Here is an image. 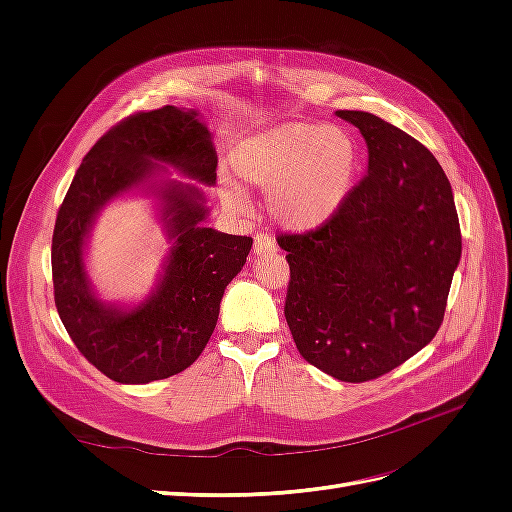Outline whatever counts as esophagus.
Returning a JSON list of instances; mask_svg holds the SVG:
<instances>
[{"label":"esophagus","mask_w":512,"mask_h":512,"mask_svg":"<svg viewBox=\"0 0 512 512\" xmlns=\"http://www.w3.org/2000/svg\"><path fill=\"white\" fill-rule=\"evenodd\" d=\"M273 252H277L275 241H273L269 235H265V232H260V235H256L254 254H256V256H262V254H273Z\"/></svg>","instance_id":"esophagus-1"}]
</instances>
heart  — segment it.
<instances>
[{
	"instance_id": "heart-1",
	"label": "heart",
	"mask_w": 512,
	"mask_h": 512,
	"mask_svg": "<svg viewBox=\"0 0 512 512\" xmlns=\"http://www.w3.org/2000/svg\"><path fill=\"white\" fill-rule=\"evenodd\" d=\"M356 160L344 130L303 121L245 138L232 151L237 177L267 194L269 215L288 230H312L333 218L352 188ZM220 196L232 209L245 207L235 181L224 179Z\"/></svg>"
}]
</instances>
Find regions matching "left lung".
I'll return each mask as SVG.
<instances>
[{
  "label": "left lung",
  "mask_w": 512,
  "mask_h": 512,
  "mask_svg": "<svg viewBox=\"0 0 512 512\" xmlns=\"http://www.w3.org/2000/svg\"><path fill=\"white\" fill-rule=\"evenodd\" d=\"M335 115L363 134L367 175L322 226L277 237L290 265L284 314L307 363L367 382L436 337L461 230L451 183L427 147L371 113Z\"/></svg>",
  "instance_id": "8db88e82"
}]
</instances>
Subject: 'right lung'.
I'll list each match as a JSON object with an SVG mask.
<instances>
[{
	"mask_svg": "<svg viewBox=\"0 0 512 512\" xmlns=\"http://www.w3.org/2000/svg\"><path fill=\"white\" fill-rule=\"evenodd\" d=\"M196 184L169 177L167 168ZM218 153L196 108L164 106L136 113L89 149L59 207L51 265L55 305L74 346L121 384L164 380L190 367L205 350L220 316L226 286L252 250V237L207 228V196ZM141 191L159 200L171 243L163 273L136 306L102 302L84 269V250L99 211Z\"/></svg>",
	"mask_w": 512,
	"mask_h": 512,
	"instance_id": "add662e5",
	"label": "right lung"
}]
</instances>
